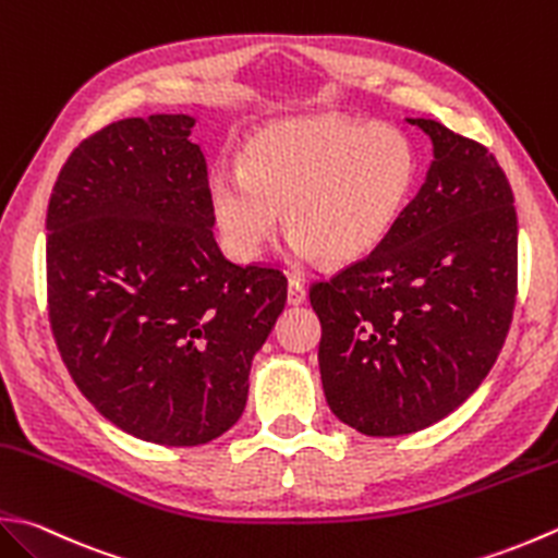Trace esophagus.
I'll use <instances>...</instances> for the list:
<instances>
[{
    "label": "esophagus",
    "mask_w": 558,
    "mask_h": 558,
    "mask_svg": "<svg viewBox=\"0 0 558 558\" xmlns=\"http://www.w3.org/2000/svg\"><path fill=\"white\" fill-rule=\"evenodd\" d=\"M304 300H307V290H304V282L300 278H290L288 280V302L292 304V307H298V304H302Z\"/></svg>",
    "instance_id": "34e87169"
}]
</instances>
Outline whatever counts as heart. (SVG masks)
<instances>
[{"label":"heart","instance_id":"b5f03b06","mask_svg":"<svg viewBox=\"0 0 558 558\" xmlns=\"http://www.w3.org/2000/svg\"><path fill=\"white\" fill-rule=\"evenodd\" d=\"M416 177V149L399 128L298 116L260 130L242 167H213L207 201L225 248L239 260L264 254L286 210L300 256L345 266L387 242Z\"/></svg>","mask_w":558,"mask_h":558}]
</instances>
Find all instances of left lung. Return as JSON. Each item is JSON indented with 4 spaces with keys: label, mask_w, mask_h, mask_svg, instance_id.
Instances as JSON below:
<instances>
[{
    "label": "left lung",
    "mask_w": 558,
    "mask_h": 558,
    "mask_svg": "<svg viewBox=\"0 0 558 558\" xmlns=\"http://www.w3.org/2000/svg\"><path fill=\"white\" fill-rule=\"evenodd\" d=\"M433 161L387 242L310 302L333 416L369 438L428 428L494 367L518 292V215L504 169L438 120L407 118Z\"/></svg>",
    "instance_id": "8db88e82"
}]
</instances>
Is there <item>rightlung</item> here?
<instances>
[{
    "instance_id": "add662e5",
    "label": "right lung",
    "mask_w": 558,
    "mask_h": 558,
    "mask_svg": "<svg viewBox=\"0 0 558 558\" xmlns=\"http://www.w3.org/2000/svg\"><path fill=\"white\" fill-rule=\"evenodd\" d=\"M193 116L125 118L86 137L48 203V314L74 385L116 428L193 447L242 416L251 360L288 280L213 236Z\"/></svg>"
}]
</instances>
